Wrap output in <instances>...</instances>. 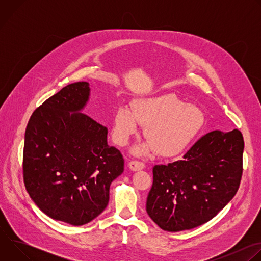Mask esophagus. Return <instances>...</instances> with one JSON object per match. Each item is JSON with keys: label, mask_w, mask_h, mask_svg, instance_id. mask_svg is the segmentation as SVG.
Returning a JSON list of instances; mask_svg holds the SVG:
<instances>
[{"label": "esophagus", "mask_w": 261, "mask_h": 261, "mask_svg": "<svg viewBox=\"0 0 261 261\" xmlns=\"http://www.w3.org/2000/svg\"><path fill=\"white\" fill-rule=\"evenodd\" d=\"M128 166L132 171H139V170L144 169V167H145V165L142 162H138V161H131L128 164Z\"/></svg>", "instance_id": "esophagus-1"}]
</instances>
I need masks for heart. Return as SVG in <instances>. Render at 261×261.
Listing matches in <instances>:
<instances>
[{
  "instance_id": "heart-1",
  "label": "heart",
  "mask_w": 261,
  "mask_h": 261,
  "mask_svg": "<svg viewBox=\"0 0 261 261\" xmlns=\"http://www.w3.org/2000/svg\"><path fill=\"white\" fill-rule=\"evenodd\" d=\"M202 111L195 105L185 103L174 94H162L133 101L132 109L119 107L114 116L113 138L121 146L138 134L144 126L147 141L135 146L136 156H151L157 151L164 158L181 154L203 125Z\"/></svg>"
}]
</instances>
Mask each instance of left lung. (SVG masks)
Returning a JSON list of instances; mask_svg holds the SVG:
<instances>
[{
	"instance_id": "1",
	"label": "left lung",
	"mask_w": 261,
	"mask_h": 261,
	"mask_svg": "<svg viewBox=\"0 0 261 261\" xmlns=\"http://www.w3.org/2000/svg\"><path fill=\"white\" fill-rule=\"evenodd\" d=\"M244 138L238 129L212 131L179 161L153 168L146 213L165 231L200 226L236 195L243 172Z\"/></svg>"
}]
</instances>
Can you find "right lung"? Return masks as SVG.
I'll return each instance as SVG.
<instances>
[{
	"instance_id": "obj_1",
	"label": "right lung",
	"mask_w": 261,
	"mask_h": 261,
	"mask_svg": "<svg viewBox=\"0 0 261 261\" xmlns=\"http://www.w3.org/2000/svg\"><path fill=\"white\" fill-rule=\"evenodd\" d=\"M90 84L68 85L37 108L25 129V189L45 215L73 226L97 218L109 187L124 171L119 150L107 143V128L83 114Z\"/></svg>"
}]
</instances>
